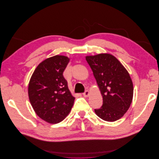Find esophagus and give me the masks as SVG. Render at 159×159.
I'll list each match as a JSON object with an SVG mask.
<instances>
[{
	"label": "esophagus",
	"instance_id": "esophagus-1",
	"mask_svg": "<svg viewBox=\"0 0 159 159\" xmlns=\"http://www.w3.org/2000/svg\"><path fill=\"white\" fill-rule=\"evenodd\" d=\"M89 95H90V93H89V91H85V92L83 93V95L84 96V97H85V98L89 97Z\"/></svg>",
	"mask_w": 159,
	"mask_h": 159
}]
</instances>
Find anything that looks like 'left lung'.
Masks as SVG:
<instances>
[{
	"label": "left lung",
	"mask_w": 159,
	"mask_h": 159,
	"mask_svg": "<svg viewBox=\"0 0 159 159\" xmlns=\"http://www.w3.org/2000/svg\"><path fill=\"white\" fill-rule=\"evenodd\" d=\"M103 97V105L95 113L104 121L121 119L133 97V84L126 68L114 56L104 53L85 56Z\"/></svg>",
	"instance_id": "1"
}]
</instances>
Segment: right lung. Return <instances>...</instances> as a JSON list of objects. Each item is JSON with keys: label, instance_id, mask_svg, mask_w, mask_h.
I'll use <instances>...</instances> for the list:
<instances>
[{"label": "right lung", "instance_id": "obj_1", "mask_svg": "<svg viewBox=\"0 0 159 159\" xmlns=\"http://www.w3.org/2000/svg\"><path fill=\"white\" fill-rule=\"evenodd\" d=\"M68 57L52 56L39 64L31 76L28 97L38 117L51 124L60 123L69 114L75 98L71 95L63 72Z\"/></svg>", "mask_w": 159, "mask_h": 159}]
</instances>
